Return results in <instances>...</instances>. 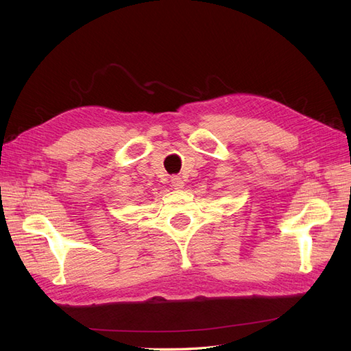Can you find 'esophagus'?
I'll list each match as a JSON object with an SVG mask.
<instances>
[{
  "instance_id": "obj_1",
  "label": "esophagus",
  "mask_w": 351,
  "mask_h": 351,
  "mask_svg": "<svg viewBox=\"0 0 351 351\" xmlns=\"http://www.w3.org/2000/svg\"><path fill=\"white\" fill-rule=\"evenodd\" d=\"M171 184H173V187H174V189H183V186H184V183H183V178H182V177H178V176L171 177Z\"/></svg>"
}]
</instances>
